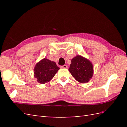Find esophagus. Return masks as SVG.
Instances as JSON below:
<instances>
[{
	"mask_svg": "<svg viewBox=\"0 0 127 127\" xmlns=\"http://www.w3.org/2000/svg\"><path fill=\"white\" fill-rule=\"evenodd\" d=\"M61 68H63V69H66L68 68V66L66 65H62L61 66Z\"/></svg>",
	"mask_w": 127,
	"mask_h": 127,
	"instance_id": "esophagus-1",
	"label": "esophagus"
}]
</instances>
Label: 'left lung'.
I'll list each match as a JSON object with an SVG mask.
<instances>
[{
    "instance_id": "8db88e82",
    "label": "left lung",
    "mask_w": 127,
    "mask_h": 127,
    "mask_svg": "<svg viewBox=\"0 0 127 127\" xmlns=\"http://www.w3.org/2000/svg\"><path fill=\"white\" fill-rule=\"evenodd\" d=\"M71 61L69 71L75 79L81 83L90 81L94 73L92 63L80 55H77Z\"/></svg>"
}]
</instances>
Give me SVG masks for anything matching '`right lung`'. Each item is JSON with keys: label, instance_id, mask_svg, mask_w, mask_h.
I'll list each match as a JSON object with an SVG mask.
<instances>
[{"label": "right lung", "instance_id": "right-lung-1", "mask_svg": "<svg viewBox=\"0 0 127 127\" xmlns=\"http://www.w3.org/2000/svg\"><path fill=\"white\" fill-rule=\"evenodd\" d=\"M60 69L55 62L43 58L36 64L34 69V76L41 84L50 82Z\"/></svg>", "mask_w": 127, "mask_h": 127}]
</instances>
